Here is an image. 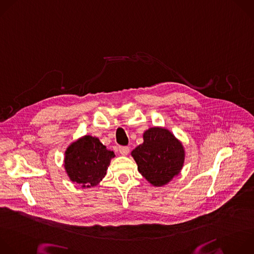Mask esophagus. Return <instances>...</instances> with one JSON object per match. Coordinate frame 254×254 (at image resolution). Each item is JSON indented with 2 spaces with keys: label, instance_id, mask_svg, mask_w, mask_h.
I'll list each match as a JSON object with an SVG mask.
<instances>
[{
  "label": "esophagus",
  "instance_id": "34e87169",
  "mask_svg": "<svg viewBox=\"0 0 254 254\" xmlns=\"http://www.w3.org/2000/svg\"><path fill=\"white\" fill-rule=\"evenodd\" d=\"M119 151L122 155H127L129 153V147L128 146H120Z\"/></svg>",
  "mask_w": 254,
  "mask_h": 254
}]
</instances>
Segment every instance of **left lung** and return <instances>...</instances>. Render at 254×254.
I'll return each mask as SVG.
<instances>
[{
	"mask_svg": "<svg viewBox=\"0 0 254 254\" xmlns=\"http://www.w3.org/2000/svg\"><path fill=\"white\" fill-rule=\"evenodd\" d=\"M131 155L139 174L153 187H162L179 176L186 153L183 143L170 130L154 127L143 132V142Z\"/></svg>",
	"mask_w": 254,
	"mask_h": 254,
	"instance_id": "8db88e82",
	"label": "left lung"
}]
</instances>
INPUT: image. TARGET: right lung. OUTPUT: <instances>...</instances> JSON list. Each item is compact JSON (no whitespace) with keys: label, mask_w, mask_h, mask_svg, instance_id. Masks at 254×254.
<instances>
[{"label":"right lung","mask_w":254,"mask_h":254,"mask_svg":"<svg viewBox=\"0 0 254 254\" xmlns=\"http://www.w3.org/2000/svg\"><path fill=\"white\" fill-rule=\"evenodd\" d=\"M115 153L100 141L98 137L84 135L66 148L64 170L72 183L81 188H92L107 175L111 159Z\"/></svg>","instance_id":"right-lung-1"}]
</instances>
